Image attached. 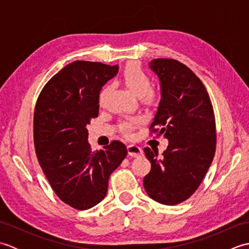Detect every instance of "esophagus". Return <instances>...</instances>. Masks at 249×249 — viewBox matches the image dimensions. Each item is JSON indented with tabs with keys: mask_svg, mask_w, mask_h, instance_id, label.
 <instances>
[{
	"mask_svg": "<svg viewBox=\"0 0 249 249\" xmlns=\"http://www.w3.org/2000/svg\"><path fill=\"white\" fill-rule=\"evenodd\" d=\"M127 151L128 154L133 157H138L140 155L143 154V151L140 146H138L137 144H130L127 146Z\"/></svg>",
	"mask_w": 249,
	"mask_h": 249,
	"instance_id": "34e87169",
	"label": "esophagus"
}]
</instances>
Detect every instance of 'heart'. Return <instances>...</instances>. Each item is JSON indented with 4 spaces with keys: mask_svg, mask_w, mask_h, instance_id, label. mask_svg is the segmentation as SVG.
<instances>
[{
    "mask_svg": "<svg viewBox=\"0 0 249 249\" xmlns=\"http://www.w3.org/2000/svg\"><path fill=\"white\" fill-rule=\"evenodd\" d=\"M123 81L126 87L129 89V91L135 94L136 96H139L142 98L149 99L152 97V94L150 92L151 88V80L147 77L145 72L141 71V68L136 65H131L125 70L123 73ZM109 87H105L102 92L99 94V104L102 105L104 103V99L106 94H107ZM139 124L138 119H129L127 121L123 122L121 124V130L122 133L126 136H129L131 131L136 127V125Z\"/></svg>",
    "mask_w": 249,
    "mask_h": 249,
    "instance_id": "obj_1",
    "label": "heart"
}]
</instances>
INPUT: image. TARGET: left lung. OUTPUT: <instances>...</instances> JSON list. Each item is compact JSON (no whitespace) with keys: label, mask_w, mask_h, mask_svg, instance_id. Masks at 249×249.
<instances>
[{"label":"left lung","mask_w":249,"mask_h":249,"mask_svg":"<svg viewBox=\"0 0 249 249\" xmlns=\"http://www.w3.org/2000/svg\"><path fill=\"white\" fill-rule=\"evenodd\" d=\"M160 83V102L151 128L169 141L162 157L145 147L151 171L143 178L145 192L156 202L174 205L192 196L208 172L216 149L212 103L200 79L172 59L149 64Z\"/></svg>","instance_id":"left-lung-1"}]
</instances>
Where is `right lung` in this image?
Listing matches in <instances>:
<instances>
[{"mask_svg": "<svg viewBox=\"0 0 249 249\" xmlns=\"http://www.w3.org/2000/svg\"><path fill=\"white\" fill-rule=\"evenodd\" d=\"M119 66L75 61L50 79L34 111V144L39 165L63 202L88 210L102 201L110 174L127 155L126 145L112 141L92 151L87 125L96 118L102 88Z\"/></svg>", "mask_w": 249, "mask_h": 249, "instance_id": "add662e5", "label": "right lung"}]
</instances>
